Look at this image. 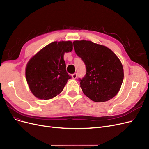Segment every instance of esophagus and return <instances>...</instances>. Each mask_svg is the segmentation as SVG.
I'll use <instances>...</instances> for the list:
<instances>
[{
    "label": "esophagus",
    "mask_w": 149,
    "mask_h": 149,
    "mask_svg": "<svg viewBox=\"0 0 149 149\" xmlns=\"http://www.w3.org/2000/svg\"><path fill=\"white\" fill-rule=\"evenodd\" d=\"M72 77L73 79H76L77 77V75L76 73H74L72 75Z\"/></svg>",
    "instance_id": "obj_1"
}]
</instances>
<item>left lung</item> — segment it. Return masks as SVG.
I'll use <instances>...</instances> for the list:
<instances>
[{
  "label": "left lung",
  "mask_w": 149,
  "mask_h": 149,
  "mask_svg": "<svg viewBox=\"0 0 149 149\" xmlns=\"http://www.w3.org/2000/svg\"><path fill=\"white\" fill-rule=\"evenodd\" d=\"M75 53L86 65L84 77L79 79L84 94L92 101L100 102L113 98L123 80L122 63L111 49L88 40L73 42Z\"/></svg>",
  "instance_id": "obj_1"
}]
</instances>
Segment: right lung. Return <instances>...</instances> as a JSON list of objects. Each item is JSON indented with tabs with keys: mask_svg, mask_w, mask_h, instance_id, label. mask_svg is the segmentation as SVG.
I'll return each instance as SVG.
<instances>
[{
	"mask_svg": "<svg viewBox=\"0 0 149 149\" xmlns=\"http://www.w3.org/2000/svg\"><path fill=\"white\" fill-rule=\"evenodd\" d=\"M73 49L70 41L48 44L27 63L26 78L29 88L40 100L52 99L61 92L71 76L66 72L65 53Z\"/></svg>",
	"mask_w": 149,
	"mask_h": 149,
	"instance_id": "obj_1",
	"label": "right lung"
}]
</instances>
